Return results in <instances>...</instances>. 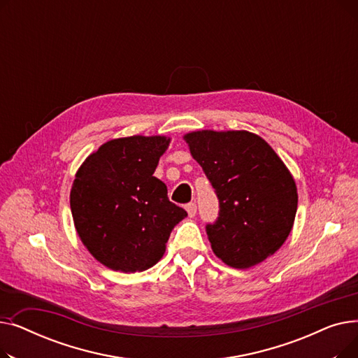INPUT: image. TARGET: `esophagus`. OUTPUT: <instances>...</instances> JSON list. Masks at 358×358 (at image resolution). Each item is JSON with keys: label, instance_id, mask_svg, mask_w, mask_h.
<instances>
[{"label": "esophagus", "instance_id": "esophagus-1", "mask_svg": "<svg viewBox=\"0 0 358 358\" xmlns=\"http://www.w3.org/2000/svg\"><path fill=\"white\" fill-rule=\"evenodd\" d=\"M185 210H187V213H189L190 217H194V216H196V212H197L196 203H189V204H187V206H185Z\"/></svg>", "mask_w": 358, "mask_h": 358}]
</instances>
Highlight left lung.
Returning <instances> with one entry per match:
<instances>
[{"label":"left lung","mask_w":358,"mask_h":358,"mask_svg":"<svg viewBox=\"0 0 358 358\" xmlns=\"http://www.w3.org/2000/svg\"><path fill=\"white\" fill-rule=\"evenodd\" d=\"M184 141L219 199V216L206 227L215 255L241 270L273 255L297 210L296 182L285 162L247 130H197Z\"/></svg>","instance_id":"left-lung-1"}]
</instances>
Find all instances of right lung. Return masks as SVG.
Returning a JSON list of instances; mask_svg holds the SVG:
<instances>
[{"mask_svg": "<svg viewBox=\"0 0 358 358\" xmlns=\"http://www.w3.org/2000/svg\"><path fill=\"white\" fill-rule=\"evenodd\" d=\"M169 141L139 135L108 141L75 174L69 199L75 229L90 254L111 270L136 273L155 266L187 216L154 177Z\"/></svg>", "mask_w": 358, "mask_h": 358, "instance_id": "right-lung-1", "label": "right lung"}]
</instances>
